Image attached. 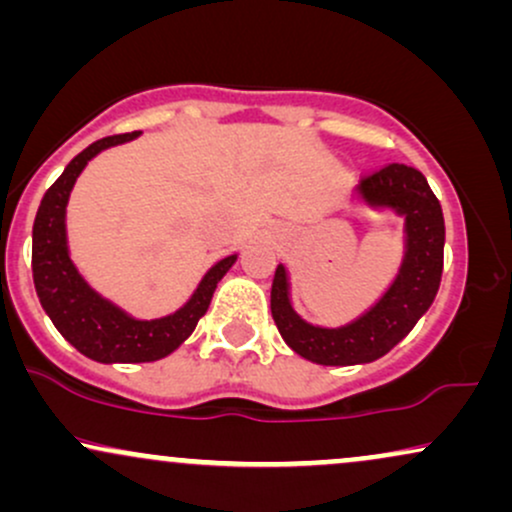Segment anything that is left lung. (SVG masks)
I'll use <instances>...</instances> for the list:
<instances>
[{
	"instance_id": "8db88e82",
	"label": "left lung",
	"mask_w": 512,
	"mask_h": 512,
	"mask_svg": "<svg viewBox=\"0 0 512 512\" xmlns=\"http://www.w3.org/2000/svg\"><path fill=\"white\" fill-rule=\"evenodd\" d=\"M361 195L370 204L392 207L407 216V257L402 272L373 310L339 330L313 327L293 313L286 269L279 264L274 272L272 317L276 327L296 354L320 366H354L385 356L431 308L443 276V209L421 170L399 161L385 163L383 168L363 173Z\"/></svg>"
}]
</instances>
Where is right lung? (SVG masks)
I'll list each match as a JSON object with an SVG mask.
<instances>
[{"label": "right lung", "instance_id": "1", "mask_svg": "<svg viewBox=\"0 0 512 512\" xmlns=\"http://www.w3.org/2000/svg\"><path fill=\"white\" fill-rule=\"evenodd\" d=\"M139 132L113 134L86 146L69 161L64 173L43 195L33 223V284L40 305L50 315L52 325L60 330L74 349L101 363H146L168 356L195 332L199 317L207 313L211 296L223 274L236 262V255L216 262L202 279L195 296L178 313L161 320H132L113 303L86 286L69 262L67 233H64V209L74 180L98 151L129 142Z\"/></svg>", "mask_w": 512, "mask_h": 512}]
</instances>
